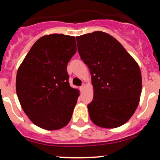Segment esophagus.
I'll return each instance as SVG.
<instances>
[{
    "mask_svg": "<svg viewBox=\"0 0 160 160\" xmlns=\"http://www.w3.org/2000/svg\"><path fill=\"white\" fill-rule=\"evenodd\" d=\"M84 88H85V85H84V84H83V85H82V86H80V90L82 91V90H83V89H84Z\"/></svg>",
    "mask_w": 160,
    "mask_h": 160,
    "instance_id": "1",
    "label": "esophagus"
}]
</instances>
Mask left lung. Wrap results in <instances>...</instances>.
<instances>
[{"mask_svg": "<svg viewBox=\"0 0 160 160\" xmlns=\"http://www.w3.org/2000/svg\"><path fill=\"white\" fill-rule=\"evenodd\" d=\"M76 40L94 89L87 106L91 120L102 128L121 126L131 118L140 100L142 79L138 65L107 33L94 32Z\"/></svg>", "mask_w": 160, "mask_h": 160, "instance_id": "8db88e82", "label": "left lung"}]
</instances>
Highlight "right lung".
<instances>
[{
    "label": "right lung",
    "instance_id": "1",
    "mask_svg": "<svg viewBox=\"0 0 160 160\" xmlns=\"http://www.w3.org/2000/svg\"><path fill=\"white\" fill-rule=\"evenodd\" d=\"M74 37L45 35L35 42L16 74V93L36 126L56 130L71 120L79 91L70 86L68 62L77 52Z\"/></svg>",
    "mask_w": 160,
    "mask_h": 160
}]
</instances>
